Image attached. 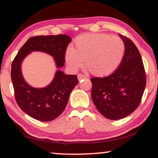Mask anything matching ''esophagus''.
Instances as JSON below:
<instances>
[{"label":"esophagus","instance_id":"1","mask_svg":"<svg viewBox=\"0 0 158 158\" xmlns=\"http://www.w3.org/2000/svg\"><path fill=\"white\" fill-rule=\"evenodd\" d=\"M85 78H86V77H85L84 75H83V74H79V75H77V79H78L79 81H82V80H83V79H85Z\"/></svg>","mask_w":158,"mask_h":158}]
</instances>
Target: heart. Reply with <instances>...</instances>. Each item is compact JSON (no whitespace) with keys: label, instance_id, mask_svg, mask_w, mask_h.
Returning a JSON list of instances; mask_svg holds the SVG:
<instances>
[{"label":"heart","instance_id":"b5f03b06","mask_svg":"<svg viewBox=\"0 0 158 158\" xmlns=\"http://www.w3.org/2000/svg\"><path fill=\"white\" fill-rule=\"evenodd\" d=\"M124 50V43L118 36L85 34L76 38L74 47L67 48L64 59L72 71H77L85 61L90 73L96 76H106L118 68Z\"/></svg>","mask_w":158,"mask_h":158}]
</instances>
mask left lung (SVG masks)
<instances>
[{
  "mask_svg": "<svg viewBox=\"0 0 158 158\" xmlns=\"http://www.w3.org/2000/svg\"><path fill=\"white\" fill-rule=\"evenodd\" d=\"M124 43V57L115 72L93 77L91 97L98 111L111 120L131 114L139 106L146 85L142 57L132 41L118 34Z\"/></svg>",
  "mask_w": 158,
  "mask_h": 158,
  "instance_id": "obj_1",
  "label": "left lung"
}]
</instances>
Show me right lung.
<instances>
[{
  "label": "right lung",
  "instance_id": "right-lung-1",
  "mask_svg": "<svg viewBox=\"0 0 158 158\" xmlns=\"http://www.w3.org/2000/svg\"><path fill=\"white\" fill-rule=\"evenodd\" d=\"M72 40L64 34L37 36L29 38L14 58L11 66V81L15 98L23 111L41 122H49L57 118L65 109L69 96L78 83L75 75L64 74L57 70L48 85L34 88L29 85L21 72V64L32 52H42L52 56L57 68L64 66V54Z\"/></svg>",
  "mask_w": 158,
  "mask_h": 158
}]
</instances>
